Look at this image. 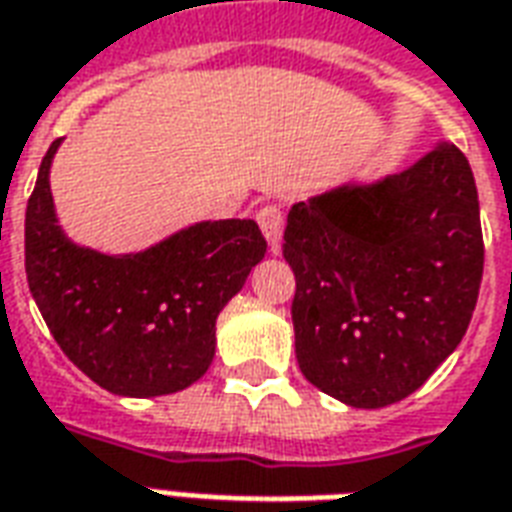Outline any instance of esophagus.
Here are the masks:
<instances>
[{
  "label": "esophagus",
  "mask_w": 512,
  "mask_h": 512,
  "mask_svg": "<svg viewBox=\"0 0 512 512\" xmlns=\"http://www.w3.org/2000/svg\"><path fill=\"white\" fill-rule=\"evenodd\" d=\"M256 221H259L261 232L270 242L272 251H278L280 248V237H283V226H286V213H283V207L280 205H264L256 213Z\"/></svg>",
  "instance_id": "34e87169"
}]
</instances>
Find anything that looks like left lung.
Instances as JSON below:
<instances>
[{
    "label": "left lung",
    "instance_id": "left-lung-1",
    "mask_svg": "<svg viewBox=\"0 0 512 512\" xmlns=\"http://www.w3.org/2000/svg\"><path fill=\"white\" fill-rule=\"evenodd\" d=\"M299 370L351 407L410 397L470 326L483 278L478 188L453 142L372 186L288 213Z\"/></svg>",
    "mask_w": 512,
    "mask_h": 512
}]
</instances>
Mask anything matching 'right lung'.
<instances>
[{
  "label": "right lung",
  "instance_id": "add662e5",
  "mask_svg": "<svg viewBox=\"0 0 512 512\" xmlns=\"http://www.w3.org/2000/svg\"><path fill=\"white\" fill-rule=\"evenodd\" d=\"M45 153L26 205V280L53 340L96 386L159 397L191 386L215 356V318L264 259L256 221H205L132 256L78 248L53 213Z\"/></svg>",
  "mask_w": 512,
  "mask_h": 512
}]
</instances>
